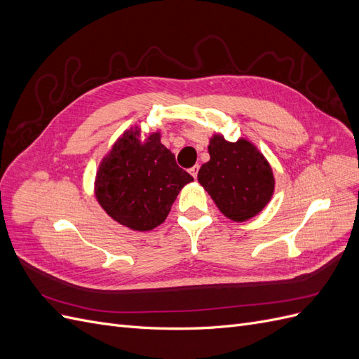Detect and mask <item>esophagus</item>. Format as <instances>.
I'll use <instances>...</instances> for the list:
<instances>
[{
	"label": "esophagus",
	"mask_w": 359,
	"mask_h": 359,
	"mask_svg": "<svg viewBox=\"0 0 359 359\" xmlns=\"http://www.w3.org/2000/svg\"><path fill=\"white\" fill-rule=\"evenodd\" d=\"M198 172H199V165H194L193 168H190V173H191V177L196 180L198 178Z\"/></svg>",
	"instance_id": "1"
}]
</instances>
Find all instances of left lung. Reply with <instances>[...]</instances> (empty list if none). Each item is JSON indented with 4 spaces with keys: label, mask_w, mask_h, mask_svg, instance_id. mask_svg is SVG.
Wrapping results in <instances>:
<instances>
[{
    "label": "left lung",
    "mask_w": 359,
    "mask_h": 359,
    "mask_svg": "<svg viewBox=\"0 0 359 359\" xmlns=\"http://www.w3.org/2000/svg\"><path fill=\"white\" fill-rule=\"evenodd\" d=\"M208 151L211 158L198 180L219 210L235 222L262 211L274 191L273 170L264 156L244 139L227 142L220 135L211 139Z\"/></svg>",
    "instance_id": "left-lung-1"
}]
</instances>
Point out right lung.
Returning <instances> with one entry per match:
<instances>
[{
    "mask_svg": "<svg viewBox=\"0 0 359 359\" xmlns=\"http://www.w3.org/2000/svg\"><path fill=\"white\" fill-rule=\"evenodd\" d=\"M189 172L153 133L140 142L139 130L116 140L97 172L95 196L114 220L135 231H151L166 220Z\"/></svg>",
    "mask_w": 359,
    "mask_h": 359,
    "instance_id": "add662e5",
    "label": "right lung"
}]
</instances>
